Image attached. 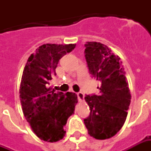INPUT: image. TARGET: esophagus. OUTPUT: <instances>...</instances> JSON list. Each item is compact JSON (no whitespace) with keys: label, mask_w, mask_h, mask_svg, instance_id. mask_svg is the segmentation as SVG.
Segmentation results:
<instances>
[{"label":"esophagus","mask_w":151,"mask_h":151,"mask_svg":"<svg viewBox=\"0 0 151 151\" xmlns=\"http://www.w3.org/2000/svg\"><path fill=\"white\" fill-rule=\"evenodd\" d=\"M77 95H78V98L79 101H84V97H85V95H84V94H83L82 92H78V93H77Z\"/></svg>","instance_id":"esophagus-1"}]
</instances>
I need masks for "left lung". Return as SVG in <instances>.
Returning a JSON list of instances; mask_svg holds the SVG:
<instances>
[{
	"label": "left lung",
	"instance_id": "obj_1",
	"mask_svg": "<svg viewBox=\"0 0 151 151\" xmlns=\"http://www.w3.org/2000/svg\"><path fill=\"white\" fill-rule=\"evenodd\" d=\"M89 71L99 82V95H86L91 113L84 123L90 136L104 140L115 136L126 120L131 95L122 61L101 43L86 42Z\"/></svg>",
	"mask_w": 151,
	"mask_h": 151
}]
</instances>
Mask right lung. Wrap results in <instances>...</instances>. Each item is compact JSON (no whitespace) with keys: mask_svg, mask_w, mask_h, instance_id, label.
<instances>
[{"mask_svg":"<svg viewBox=\"0 0 151 151\" xmlns=\"http://www.w3.org/2000/svg\"><path fill=\"white\" fill-rule=\"evenodd\" d=\"M75 47L72 43L43 44L30 56L23 69L19 90L22 111L35 134L45 142L62 139L64 126L74 113L75 93L56 92L48 85L56 75L60 59Z\"/></svg>","mask_w":151,"mask_h":151,"instance_id":"right-lung-1","label":"right lung"}]
</instances>
